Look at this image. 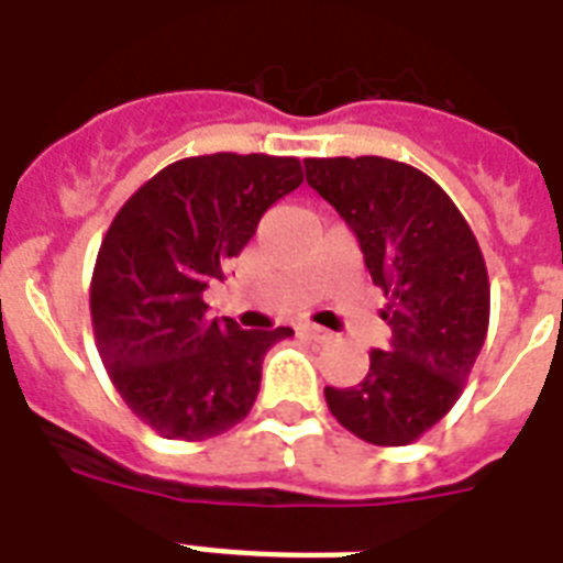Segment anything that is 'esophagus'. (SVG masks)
Segmentation results:
<instances>
[{"instance_id": "esophagus-1", "label": "esophagus", "mask_w": 563, "mask_h": 563, "mask_svg": "<svg viewBox=\"0 0 563 563\" xmlns=\"http://www.w3.org/2000/svg\"><path fill=\"white\" fill-rule=\"evenodd\" d=\"M300 333L307 335V339H312V342H330V339H333V333H330V330H324V327H318V324H300L298 327Z\"/></svg>"}]
</instances>
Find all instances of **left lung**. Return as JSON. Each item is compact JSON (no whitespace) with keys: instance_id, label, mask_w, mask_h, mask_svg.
<instances>
[{"instance_id":"obj_1","label":"left lung","mask_w":563,"mask_h":563,"mask_svg":"<svg viewBox=\"0 0 563 563\" xmlns=\"http://www.w3.org/2000/svg\"><path fill=\"white\" fill-rule=\"evenodd\" d=\"M307 184L360 239L383 289L388 351L353 388H324L347 432L376 446H406L462 397L490 318L485 256L450 195L415 166L388 157H309Z\"/></svg>"}]
</instances>
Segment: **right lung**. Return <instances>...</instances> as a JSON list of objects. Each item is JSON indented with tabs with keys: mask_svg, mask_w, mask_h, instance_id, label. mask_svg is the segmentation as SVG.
I'll list each match as a JSON object with an SVG mask.
<instances>
[{
	"mask_svg": "<svg viewBox=\"0 0 563 563\" xmlns=\"http://www.w3.org/2000/svg\"><path fill=\"white\" fill-rule=\"evenodd\" d=\"M303 184L298 157L203 154L136 189L101 239L90 283L96 347L122 400L169 441H203L247 418L263 360L291 327L210 318L203 289Z\"/></svg>",
	"mask_w": 563,
	"mask_h": 563,
	"instance_id": "add662e5",
	"label": "right lung"
}]
</instances>
